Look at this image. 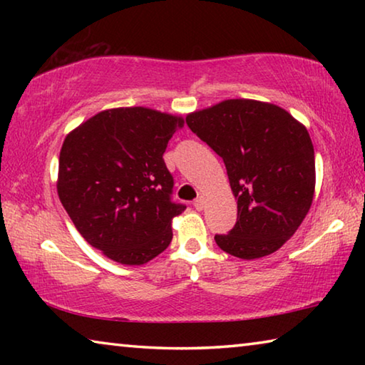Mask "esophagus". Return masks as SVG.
I'll return each mask as SVG.
<instances>
[{
    "label": "esophagus",
    "instance_id": "obj_1",
    "mask_svg": "<svg viewBox=\"0 0 365 365\" xmlns=\"http://www.w3.org/2000/svg\"><path fill=\"white\" fill-rule=\"evenodd\" d=\"M205 205H206V200H205V196H200V197H196L195 202H193V206H195V209H197V211H202V207H205Z\"/></svg>",
    "mask_w": 365,
    "mask_h": 365
}]
</instances>
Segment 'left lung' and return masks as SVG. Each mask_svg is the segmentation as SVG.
I'll list each match as a JSON object with an SVG mask.
<instances>
[{
	"mask_svg": "<svg viewBox=\"0 0 365 365\" xmlns=\"http://www.w3.org/2000/svg\"><path fill=\"white\" fill-rule=\"evenodd\" d=\"M187 125L224 159L237 224L215 235L240 259L269 256L298 230L312 205L316 159L306 127L275 104L225 100L187 115Z\"/></svg>",
	"mask_w": 365,
	"mask_h": 365,
	"instance_id": "8db88e82",
	"label": "left lung"
}]
</instances>
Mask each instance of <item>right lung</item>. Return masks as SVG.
Segmentation results:
<instances>
[{"label":"right lung","mask_w":365,"mask_h":365,"mask_svg":"<svg viewBox=\"0 0 365 365\" xmlns=\"http://www.w3.org/2000/svg\"><path fill=\"white\" fill-rule=\"evenodd\" d=\"M183 119L150 108L101 110L67 135L58 195L80 235L104 256L141 265L172 242L174 177L163 154Z\"/></svg>","instance_id":"add662e5"}]
</instances>
